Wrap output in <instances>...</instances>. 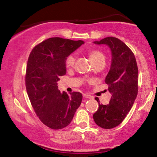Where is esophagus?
I'll return each mask as SVG.
<instances>
[{
  "label": "esophagus",
  "mask_w": 157,
  "mask_h": 157,
  "mask_svg": "<svg viewBox=\"0 0 157 157\" xmlns=\"http://www.w3.org/2000/svg\"><path fill=\"white\" fill-rule=\"evenodd\" d=\"M83 97L86 98H93V96L89 95V94H83Z\"/></svg>",
  "instance_id": "34e87169"
}]
</instances>
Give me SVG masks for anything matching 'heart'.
Here are the masks:
<instances>
[{
    "label": "heart",
    "mask_w": 157,
    "mask_h": 157,
    "mask_svg": "<svg viewBox=\"0 0 157 157\" xmlns=\"http://www.w3.org/2000/svg\"><path fill=\"white\" fill-rule=\"evenodd\" d=\"M88 56H89V59L91 60V61L93 63L94 65L96 64L98 62L105 61V55L102 52H101L100 51L98 50H91L88 52ZM75 60V55L71 54L67 57V59L66 60V66L67 68L71 67L74 66Z\"/></svg>",
    "instance_id": "1"
}]
</instances>
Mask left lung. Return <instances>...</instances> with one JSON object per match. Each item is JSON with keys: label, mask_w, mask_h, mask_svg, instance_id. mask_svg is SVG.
<instances>
[{"label": "left lung", "mask_w": 157, "mask_h": 157, "mask_svg": "<svg viewBox=\"0 0 157 157\" xmlns=\"http://www.w3.org/2000/svg\"><path fill=\"white\" fill-rule=\"evenodd\" d=\"M97 45H106L110 48L111 63L105 79L111 94L109 104H99L93 117L98 126L106 129L114 128L123 121L131 110L138 93V67L134 53L121 40L106 37Z\"/></svg>", "instance_id": "1"}]
</instances>
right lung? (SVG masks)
Returning <instances> with one entry per match:
<instances>
[{
    "label": "right lung",
    "instance_id": "1",
    "mask_svg": "<svg viewBox=\"0 0 157 157\" xmlns=\"http://www.w3.org/2000/svg\"><path fill=\"white\" fill-rule=\"evenodd\" d=\"M83 44V40L50 38L30 53L25 75L28 96L40 121L53 129L67 126L81 104L80 92L61 93L57 82L66 74L67 57Z\"/></svg>",
    "mask_w": 157,
    "mask_h": 157
}]
</instances>
